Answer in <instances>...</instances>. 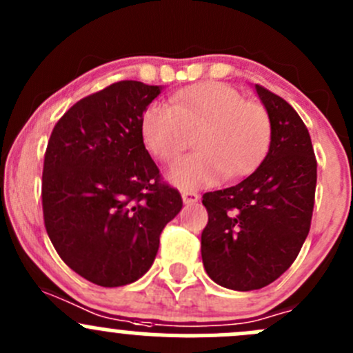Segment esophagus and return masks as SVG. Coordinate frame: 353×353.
I'll use <instances>...</instances> for the list:
<instances>
[{"label":"esophagus","mask_w":353,"mask_h":353,"mask_svg":"<svg viewBox=\"0 0 353 353\" xmlns=\"http://www.w3.org/2000/svg\"><path fill=\"white\" fill-rule=\"evenodd\" d=\"M183 201H184V205H194V203L199 201V194L198 193H191V191H184Z\"/></svg>","instance_id":"1"}]
</instances>
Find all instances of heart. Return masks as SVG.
Instances as JSON below:
<instances>
[{"label":"heart","mask_w":353,"mask_h":353,"mask_svg":"<svg viewBox=\"0 0 353 353\" xmlns=\"http://www.w3.org/2000/svg\"><path fill=\"white\" fill-rule=\"evenodd\" d=\"M199 154L181 159L167 179L181 190L208 186L227 174L237 179L261 163L272 140V123L258 102L220 81H203L177 92L172 104L152 102L141 117L145 147L160 162L183 154L196 134Z\"/></svg>","instance_id":"1"}]
</instances>
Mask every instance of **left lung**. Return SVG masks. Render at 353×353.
Listing matches in <instances>:
<instances>
[{
  "instance_id": "obj_1",
  "label": "left lung",
  "mask_w": 353,
  "mask_h": 353,
  "mask_svg": "<svg viewBox=\"0 0 353 353\" xmlns=\"http://www.w3.org/2000/svg\"><path fill=\"white\" fill-rule=\"evenodd\" d=\"M254 90L272 123L268 154L239 184L203 194V265L213 282L239 292L270 285L295 261L311 227L318 177L301 116L261 85Z\"/></svg>"
}]
</instances>
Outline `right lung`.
I'll return each instance as SVG.
<instances>
[{
    "instance_id": "1",
    "label": "right lung",
    "mask_w": 353,
    "mask_h": 353,
    "mask_svg": "<svg viewBox=\"0 0 353 353\" xmlns=\"http://www.w3.org/2000/svg\"><path fill=\"white\" fill-rule=\"evenodd\" d=\"M160 92V85L117 81L68 109L49 138L46 230L63 261L95 285L121 287L143 276L160 232L183 208L141 137V117Z\"/></svg>"
}]
</instances>
